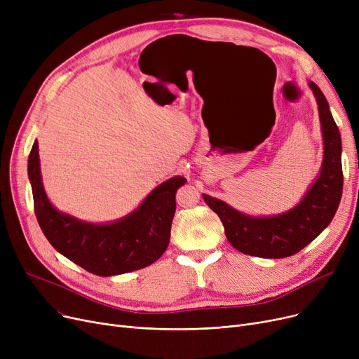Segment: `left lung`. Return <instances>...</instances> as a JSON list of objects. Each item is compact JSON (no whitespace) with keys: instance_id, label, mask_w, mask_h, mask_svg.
<instances>
[{"instance_id":"8db88e82","label":"left lung","mask_w":359,"mask_h":359,"mask_svg":"<svg viewBox=\"0 0 359 359\" xmlns=\"http://www.w3.org/2000/svg\"><path fill=\"white\" fill-rule=\"evenodd\" d=\"M318 104L323 132V164L316 182L290 211L273 217H250L210 195H202L206 205L219 217L225 237L244 255L280 259L298 253L322 233L333 219L341 203L342 142L329 103L313 81L309 83Z\"/></svg>"}]
</instances>
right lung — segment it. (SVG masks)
Masks as SVG:
<instances>
[{"label": "right lung", "mask_w": 359, "mask_h": 359, "mask_svg": "<svg viewBox=\"0 0 359 359\" xmlns=\"http://www.w3.org/2000/svg\"><path fill=\"white\" fill-rule=\"evenodd\" d=\"M27 173L34 214L56 252L86 271L111 276L142 269L167 249L176 212V192L186 183L175 176L158 184L135 211L109 224H91L60 212L49 202L41 176L39 145L34 141Z\"/></svg>", "instance_id": "1"}]
</instances>
